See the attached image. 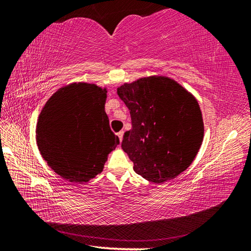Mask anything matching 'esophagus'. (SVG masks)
I'll return each mask as SVG.
<instances>
[{"mask_svg":"<svg viewBox=\"0 0 251 251\" xmlns=\"http://www.w3.org/2000/svg\"><path fill=\"white\" fill-rule=\"evenodd\" d=\"M117 136H118V138H120V141L122 142L123 141V136H124V131L121 130L120 133H117Z\"/></svg>","mask_w":251,"mask_h":251,"instance_id":"esophagus-1","label":"esophagus"}]
</instances>
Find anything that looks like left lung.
Wrapping results in <instances>:
<instances>
[{"instance_id": "obj_1", "label": "left lung", "mask_w": 251, "mask_h": 251, "mask_svg": "<svg viewBox=\"0 0 251 251\" xmlns=\"http://www.w3.org/2000/svg\"><path fill=\"white\" fill-rule=\"evenodd\" d=\"M117 94L130 113L122 148L135 173L161 184L186 171L203 139L201 110L192 93L167 76L152 75L123 84Z\"/></svg>"}]
</instances>
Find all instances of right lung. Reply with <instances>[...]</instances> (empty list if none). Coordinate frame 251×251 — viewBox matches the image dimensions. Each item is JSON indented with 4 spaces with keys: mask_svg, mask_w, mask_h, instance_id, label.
<instances>
[{
    "mask_svg": "<svg viewBox=\"0 0 251 251\" xmlns=\"http://www.w3.org/2000/svg\"><path fill=\"white\" fill-rule=\"evenodd\" d=\"M107 88L72 83L54 93L42 108L36 144L53 171L71 182H87L103 172L120 138L105 112Z\"/></svg>",
    "mask_w": 251,
    "mask_h": 251,
    "instance_id": "obj_1",
    "label": "right lung"
}]
</instances>
